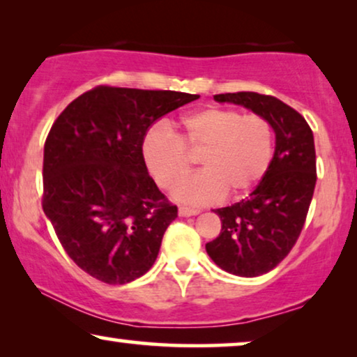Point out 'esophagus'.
<instances>
[{"label":"esophagus","instance_id":"1","mask_svg":"<svg viewBox=\"0 0 357 357\" xmlns=\"http://www.w3.org/2000/svg\"><path fill=\"white\" fill-rule=\"evenodd\" d=\"M199 213V209H195V208H188V206H178V214L182 218H187V216H197Z\"/></svg>","mask_w":357,"mask_h":357}]
</instances>
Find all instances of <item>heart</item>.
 <instances>
[{"label": "heart", "mask_w": 357, "mask_h": 357, "mask_svg": "<svg viewBox=\"0 0 357 357\" xmlns=\"http://www.w3.org/2000/svg\"><path fill=\"white\" fill-rule=\"evenodd\" d=\"M199 154L203 172L175 188L182 202H218L227 192L237 198L265 178L275 155V133L268 119L231 107H209L185 115L174 126H153L141 143V155L159 188L170 190L192 169Z\"/></svg>", "instance_id": "heart-1"}]
</instances>
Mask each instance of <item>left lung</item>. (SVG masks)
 <instances>
[{
  "label": "left lung",
  "instance_id": "1",
  "mask_svg": "<svg viewBox=\"0 0 357 357\" xmlns=\"http://www.w3.org/2000/svg\"><path fill=\"white\" fill-rule=\"evenodd\" d=\"M214 99L263 115L276 135L265 178L247 198L214 211L221 234L206 243L208 255L224 271L260 276L284 260L305 224L317 183L314 133L299 112L273 96L229 92Z\"/></svg>",
  "mask_w": 357,
  "mask_h": 357
}]
</instances>
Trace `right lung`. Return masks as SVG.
Masks as SVG:
<instances>
[{"mask_svg":"<svg viewBox=\"0 0 357 357\" xmlns=\"http://www.w3.org/2000/svg\"><path fill=\"white\" fill-rule=\"evenodd\" d=\"M198 97L97 86L52 125L43 148L42 208L87 275L125 284L154 265L177 206L148 174L141 143L155 120Z\"/></svg>","mask_w":357,"mask_h":357,"instance_id":"1","label":"right lung"}]
</instances>
